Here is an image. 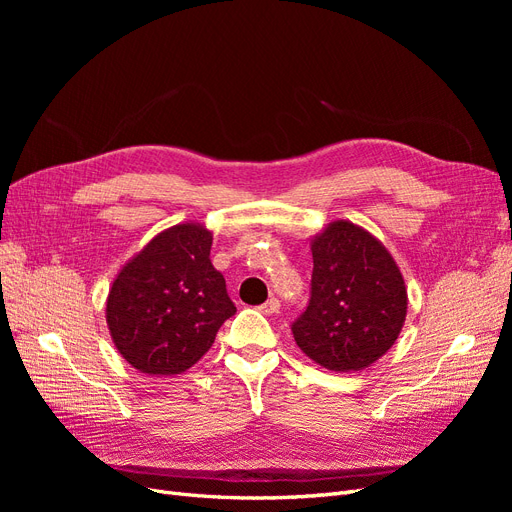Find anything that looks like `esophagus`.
Returning <instances> with one entry per match:
<instances>
[{
	"instance_id": "esophagus-1",
	"label": "esophagus",
	"mask_w": 512,
	"mask_h": 512,
	"mask_svg": "<svg viewBox=\"0 0 512 512\" xmlns=\"http://www.w3.org/2000/svg\"><path fill=\"white\" fill-rule=\"evenodd\" d=\"M260 309V312L262 314H267V316H273V314H277V312H280V301H277V299H269L265 305H260L258 307Z\"/></svg>"
}]
</instances>
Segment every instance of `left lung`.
Wrapping results in <instances>:
<instances>
[{"label": "left lung", "mask_w": 512, "mask_h": 512, "mask_svg": "<svg viewBox=\"0 0 512 512\" xmlns=\"http://www.w3.org/2000/svg\"><path fill=\"white\" fill-rule=\"evenodd\" d=\"M312 297L292 324L297 346L324 369L359 371L404 329L408 288L395 258L369 230L335 220L309 241Z\"/></svg>", "instance_id": "left-lung-1"}]
</instances>
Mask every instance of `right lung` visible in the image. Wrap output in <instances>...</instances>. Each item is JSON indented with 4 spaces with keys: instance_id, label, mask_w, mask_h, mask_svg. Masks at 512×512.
I'll list each match as a JSON object with an SVG mask.
<instances>
[{
    "instance_id": "obj_1",
    "label": "right lung",
    "mask_w": 512,
    "mask_h": 512,
    "mask_svg": "<svg viewBox=\"0 0 512 512\" xmlns=\"http://www.w3.org/2000/svg\"><path fill=\"white\" fill-rule=\"evenodd\" d=\"M211 243L213 232L203 224L170 226L113 280L106 297L108 331L119 354L141 374H183L237 312L224 275L211 265Z\"/></svg>"
}]
</instances>
